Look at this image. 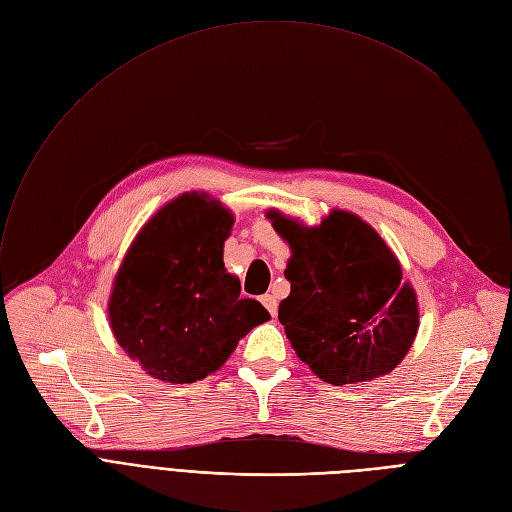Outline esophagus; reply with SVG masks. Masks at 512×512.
I'll return each mask as SVG.
<instances>
[{
  "label": "esophagus",
  "mask_w": 512,
  "mask_h": 512,
  "mask_svg": "<svg viewBox=\"0 0 512 512\" xmlns=\"http://www.w3.org/2000/svg\"><path fill=\"white\" fill-rule=\"evenodd\" d=\"M262 304H264V308L269 310L273 316H277V308H279V302H277V298H275L273 294H264V296H262Z\"/></svg>",
  "instance_id": "1"
}]
</instances>
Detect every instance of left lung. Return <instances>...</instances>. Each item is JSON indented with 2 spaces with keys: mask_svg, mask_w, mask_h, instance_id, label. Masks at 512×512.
<instances>
[{
  "mask_svg": "<svg viewBox=\"0 0 512 512\" xmlns=\"http://www.w3.org/2000/svg\"><path fill=\"white\" fill-rule=\"evenodd\" d=\"M266 218L291 252L279 321L298 358L331 385L392 373L417 337L419 304L381 235L346 210L316 227L279 210Z\"/></svg>",
  "mask_w": 512,
  "mask_h": 512,
  "instance_id": "8db88e82",
  "label": "left lung"
}]
</instances>
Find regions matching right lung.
Listing matches in <instances>:
<instances>
[{"label":"right lung","mask_w":512,"mask_h":512,"mask_svg":"<svg viewBox=\"0 0 512 512\" xmlns=\"http://www.w3.org/2000/svg\"><path fill=\"white\" fill-rule=\"evenodd\" d=\"M235 218L208 193H183L143 225L116 273L108 302L118 346L166 383L218 371L239 339L271 314L241 298L223 262Z\"/></svg>","instance_id":"right-lung-1"}]
</instances>
